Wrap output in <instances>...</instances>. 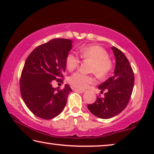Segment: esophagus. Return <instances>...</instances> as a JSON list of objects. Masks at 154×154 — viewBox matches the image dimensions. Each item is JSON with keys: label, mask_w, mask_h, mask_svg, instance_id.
I'll use <instances>...</instances> for the list:
<instances>
[{"label": "esophagus", "mask_w": 154, "mask_h": 154, "mask_svg": "<svg viewBox=\"0 0 154 154\" xmlns=\"http://www.w3.org/2000/svg\"><path fill=\"white\" fill-rule=\"evenodd\" d=\"M74 91H75V92H79V93H83L85 92V90H79V89H76V88H75V89H73Z\"/></svg>", "instance_id": "obj_1"}]
</instances>
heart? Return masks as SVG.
<instances>
[{
    "mask_svg": "<svg viewBox=\"0 0 154 154\" xmlns=\"http://www.w3.org/2000/svg\"><path fill=\"white\" fill-rule=\"evenodd\" d=\"M81 58L92 60L90 71L94 72L100 78L105 77L112 68V62L108 57V53L105 49L99 45L83 47L80 50ZM66 66L69 71L76 69L80 64V58L76 54L70 52L66 57ZM68 82L72 86L80 90L86 89L89 85L95 82L92 75H86L82 72H76L70 76Z\"/></svg>",
    "mask_w": 154,
    "mask_h": 154,
    "instance_id": "obj_1",
    "label": "heart"
}]
</instances>
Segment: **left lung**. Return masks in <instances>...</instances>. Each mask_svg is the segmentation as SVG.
<instances>
[{
    "label": "left lung",
    "instance_id": "8db88e82",
    "mask_svg": "<svg viewBox=\"0 0 154 154\" xmlns=\"http://www.w3.org/2000/svg\"><path fill=\"white\" fill-rule=\"evenodd\" d=\"M111 49L116 61L113 76L98 86L101 93L106 91L104 98L98 96L95 103L88 105L91 113L101 119L111 118L121 113L126 107L134 87V72L128 60L116 47Z\"/></svg>",
    "mask_w": 154,
    "mask_h": 154
}]
</instances>
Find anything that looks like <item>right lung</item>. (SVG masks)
<instances>
[{"label": "right lung", "mask_w": 154, "mask_h": 154, "mask_svg": "<svg viewBox=\"0 0 154 154\" xmlns=\"http://www.w3.org/2000/svg\"><path fill=\"white\" fill-rule=\"evenodd\" d=\"M72 41L54 38L36 47L28 56L20 81V92L26 105L38 118L50 119L63 110L72 90L54 88L52 81L63 83L66 57Z\"/></svg>", "instance_id": "obj_1"}]
</instances>
